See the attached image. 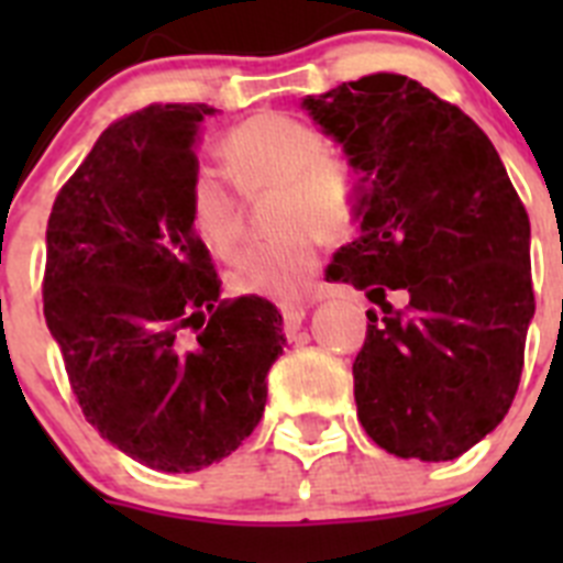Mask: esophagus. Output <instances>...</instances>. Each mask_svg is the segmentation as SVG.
<instances>
[{
    "label": "esophagus",
    "instance_id": "34e87169",
    "mask_svg": "<svg viewBox=\"0 0 563 563\" xmlns=\"http://www.w3.org/2000/svg\"><path fill=\"white\" fill-rule=\"evenodd\" d=\"M282 316H285V330L287 332H296L298 327H301V321H305L307 316V305H290L282 310Z\"/></svg>",
    "mask_w": 563,
    "mask_h": 563
}]
</instances>
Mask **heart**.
Returning <instances> with one entry per match:
<instances>
[{
	"mask_svg": "<svg viewBox=\"0 0 563 563\" xmlns=\"http://www.w3.org/2000/svg\"><path fill=\"white\" fill-rule=\"evenodd\" d=\"M231 180L242 191L273 186L271 225L276 236L239 253L228 273L233 292L292 305L321 265L324 236H343L363 208V172L352 154L324 146V134L285 112L253 114L220 141ZM188 228L217 256H231L242 236L233 188L217 172L191 174L186 194Z\"/></svg>",
	"mask_w": 563,
	"mask_h": 563,
	"instance_id": "1",
	"label": "heart"
}]
</instances>
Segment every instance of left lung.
<instances>
[{
    "instance_id": "obj_1",
    "label": "left lung",
    "mask_w": 563,
    "mask_h": 563,
    "mask_svg": "<svg viewBox=\"0 0 563 563\" xmlns=\"http://www.w3.org/2000/svg\"><path fill=\"white\" fill-rule=\"evenodd\" d=\"M305 107L363 172L361 236L327 282L366 290L357 420L389 454L456 460L514 402L536 312L530 220L494 143L420 81L377 73ZM402 289L410 305L385 301Z\"/></svg>"
}]
</instances>
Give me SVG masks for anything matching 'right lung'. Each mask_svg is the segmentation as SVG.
I'll return each mask as SVG.
<instances>
[{
  "label": "right lung",
  "instance_id": "obj_1",
  "mask_svg": "<svg viewBox=\"0 0 563 563\" xmlns=\"http://www.w3.org/2000/svg\"><path fill=\"white\" fill-rule=\"evenodd\" d=\"M208 103H152L103 129L47 220L44 318L87 422L132 460L188 474L262 420L282 312L220 298L186 194Z\"/></svg>",
  "mask_w": 563,
  "mask_h": 563
}]
</instances>
